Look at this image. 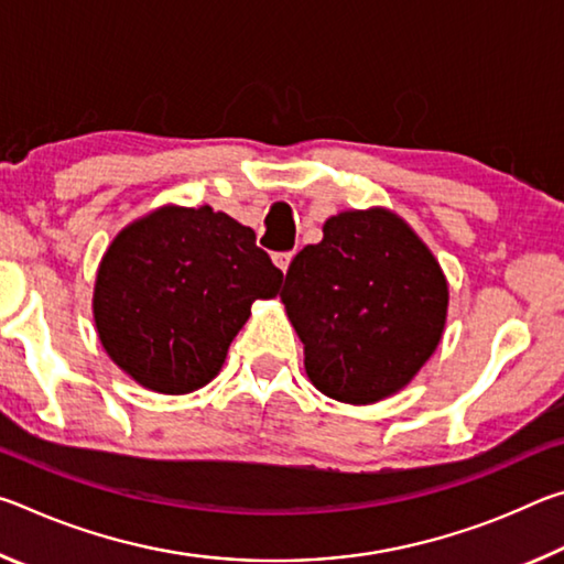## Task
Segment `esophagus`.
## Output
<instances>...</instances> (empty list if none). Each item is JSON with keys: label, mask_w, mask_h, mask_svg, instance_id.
Wrapping results in <instances>:
<instances>
[{"label": "esophagus", "mask_w": 564, "mask_h": 564, "mask_svg": "<svg viewBox=\"0 0 564 564\" xmlns=\"http://www.w3.org/2000/svg\"><path fill=\"white\" fill-rule=\"evenodd\" d=\"M293 251H285V253H275L273 256V263L275 265H279V269L285 273V271H289V265H291V261H293Z\"/></svg>", "instance_id": "34e87169"}]
</instances>
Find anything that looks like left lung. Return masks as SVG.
Here are the masks:
<instances>
[{
    "label": "left lung",
    "instance_id": "8db88e82",
    "mask_svg": "<svg viewBox=\"0 0 564 564\" xmlns=\"http://www.w3.org/2000/svg\"><path fill=\"white\" fill-rule=\"evenodd\" d=\"M441 263L395 212H340L291 261L281 301L323 395L370 405L403 390L447 321Z\"/></svg>",
    "mask_w": 564,
    "mask_h": 564
}]
</instances>
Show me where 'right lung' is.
<instances>
[{
	"label": "right lung",
	"instance_id": "right-lung-1",
	"mask_svg": "<svg viewBox=\"0 0 564 564\" xmlns=\"http://www.w3.org/2000/svg\"><path fill=\"white\" fill-rule=\"evenodd\" d=\"M283 273L251 228L212 206L166 204L113 236L94 283V326L107 356L164 395L204 388L256 299Z\"/></svg>",
	"mask_w": 564,
	"mask_h": 564
}]
</instances>
